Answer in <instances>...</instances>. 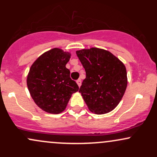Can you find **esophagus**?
I'll return each mask as SVG.
<instances>
[{
	"instance_id": "1",
	"label": "esophagus",
	"mask_w": 157,
	"mask_h": 157,
	"mask_svg": "<svg viewBox=\"0 0 157 157\" xmlns=\"http://www.w3.org/2000/svg\"><path fill=\"white\" fill-rule=\"evenodd\" d=\"M77 85H78L79 87H80V86H81V80H80V79H78V80H77Z\"/></svg>"
}]
</instances>
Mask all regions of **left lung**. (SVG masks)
<instances>
[{
	"mask_svg": "<svg viewBox=\"0 0 157 157\" xmlns=\"http://www.w3.org/2000/svg\"><path fill=\"white\" fill-rule=\"evenodd\" d=\"M76 54L86 74L79 90L85 102L96 114L110 112L121 101L127 87L125 65L102 48H83Z\"/></svg>",
	"mask_w": 157,
	"mask_h": 157,
	"instance_id": "8db88e82",
	"label": "left lung"
}]
</instances>
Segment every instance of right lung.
Instances as JSON below:
<instances>
[{"instance_id": "obj_1", "label": "right lung", "mask_w": 157, "mask_h": 157, "mask_svg": "<svg viewBox=\"0 0 157 157\" xmlns=\"http://www.w3.org/2000/svg\"><path fill=\"white\" fill-rule=\"evenodd\" d=\"M71 54L54 48L41 55L32 65L27 86L36 105L49 113L57 114L66 109L71 94L79 87L66 67Z\"/></svg>"}]
</instances>
